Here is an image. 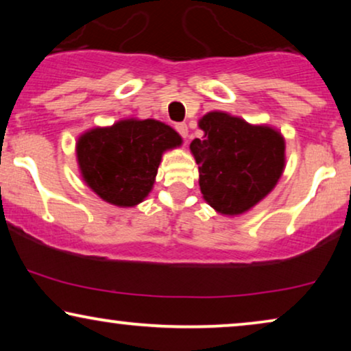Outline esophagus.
<instances>
[{
	"mask_svg": "<svg viewBox=\"0 0 351 351\" xmlns=\"http://www.w3.org/2000/svg\"><path fill=\"white\" fill-rule=\"evenodd\" d=\"M176 131L179 132L184 138H186V136H189V126H186L185 123H177L176 124Z\"/></svg>",
	"mask_w": 351,
	"mask_h": 351,
	"instance_id": "1",
	"label": "esophagus"
}]
</instances>
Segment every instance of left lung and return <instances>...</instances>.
<instances>
[{"label":"left lung","instance_id":"obj_1","mask_svg":"<svg viewBox=\"0 0 351 351\" xmlns=\"http://www.w3.org/2000/svg\"><path fill=\"white\" fill-rule=\"evenodd\" d=\"M203 138L190 143L199 169V189L210 208L239 215L262 201L285 171V137L225 112L199 119Z\"/></svg>","mask_w":351,"mask_h":351}]
</instances>
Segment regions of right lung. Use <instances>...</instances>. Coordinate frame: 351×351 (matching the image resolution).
Wrapping results in <instances>:
<instances>
[{"label": "right lung", "mask_w": 351, "mask_h": 351, "mask_svg": "<svg viewBox=\"0 0 351 351\" xmlns=\"http://www.w3.org/2000/svg\"><path fill=\"white\" fill-rule=\"evenodd\" d=\"M182 137L156 119H121L80 136L76 158L86 185L104 201L132 208L147 198L166 150Z\"/></svg>", "instance_id": "add662e5"}]
</instances>
